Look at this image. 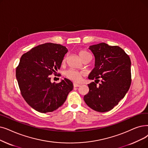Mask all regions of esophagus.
<instances>
[{
	"label": "esophagus",
	"instance_id": "1",
	"mask_svg": "<svg viewBox=\"0 0 148 148\" xmlns=\"http://www.w3.org/2000/svg\"><path fill=\"white\" fill-rule=\"evenodd\" d=\"M73 86H74V87H79V86H80V85L78 84V83H74V84H73Z\"/></svg>",
	"mask_w": 148,
	"mask_h": 148
}]
</instances>
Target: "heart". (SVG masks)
I'll return each instance as SVG.
<instances>
[{
  "label": "heart",
  "mask_w": 148,
  "mask_h": 148,
  "mask_svg": "<svg viewBox=\"0 0 148 148\" xmlns=\"http://www.w3.org/2000/svg\"><path fill=\"white\" fill-rule=\"evenodd\" d=\"M88 54H89V53H88L86 51L82 50L80 51L79 56L80 57V58L82 59L83 58V57ZM65 60H66V58L63 60V61L65 62ZM65 75L69 79L75 82H78L81 80L82 77L83 75V73L81 71H76L73 69H69L66 71L65 73Z\"/></svg>",
  "instance_id": "heart-1"
}]
</instances>
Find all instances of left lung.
<instances>
[{
    "mask_svg": "<svg viewBox=\"0 0 148 148\" xmlns=\"http://www.w3.org/2000/svg\"><path fill=\"white\" fill-rule=\"evenodd\" d=\"M89 49L95 57V67L88 78L99 80L88 85V93L84 96L86 105L93 110L105 112L111 110L123 99L131 83V62L129 56L118 46L100 43Z\"/></svg>",
    "mask_w": 148,
    "mask_h": 148,
    "instance_id": "obj_1",
    "label": "left lung"
}]
</instances>
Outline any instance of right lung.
Returning a JSON list of instances; mask_svg holds the SVG:
<instances>
[{"label":"right lung","instance_id":"right-lung-1","mask_svg":"<svg viewBox=\"0 0 148 148\" xmlns=\"http://www.w3.org/2000/svg\"><path fill=\"white\" fill-rule=\"evenodd\" d=\"M68 52L60 44L46 43L23 54L16 68V76L22 97L35 110L53 112L60 107L73 89L72 82L64 79L51 83L50 75H56Z\"/></svg>","mask_w":148,"mask_h":148}]
</instances>
